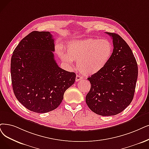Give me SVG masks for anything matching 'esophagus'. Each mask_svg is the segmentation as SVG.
<instances>
[{
    "mask_svg": "<svg viewBox=\"0 0 149 149\" xmlns=\"http://www.w3.org/2000/svg\"><path fill=\"white\" fill-rule=\"evenodd\" d=\"M81 79H82V77L80 76L79 75H76V79H75L76 82H78V81H81Z\"/></svg>",
    "mask_w": 149,
    "mask_h": 149,
    "instance_id": "1",
    "label": "esophagus"
}]
</instances>
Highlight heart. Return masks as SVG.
<instances>
[{
  "instance_id": "obj_1",
  "label": "heart",
  "mask_w": 149,
  "mask_h": 149,
  "mask_svg": "<svg viewBox=\"0 0 149 149\" xmlns=\"http://www.w3.org/2000/svg\"><path fill=\"white\" fill-rule=\"evenodd\" d=\"M66 55L59 50L63 61H76L77 68L85 75H93L102 70L112 54L113 46L106 39L90 38L70 41L66 47Z\"/></svg>"
}]
</instances>
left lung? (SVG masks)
<instances>
[{
    "label": "left lung",
    "instance_id": "obj_1",
    "mask_svg": "<svg viewBox=\"0 0 149 149\" xmlns=\"http://www.w3.org/2000/svg\"><path fill=\"white\" fill-rule=\"evenodd\" d=\"M106 33L112 38V54L102 70L87 78L91 87L86 102L95 114L110 116L119 114L132 102L138 68L126 41L118 34Z\"/></svg>",
    "mask_w": 149,
    "mask_h": 149
}]
</instances>
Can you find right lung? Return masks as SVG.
<instances>
[{
    "mask_svg": "<svg viewBox=\"0 0 149 149\" xmlns=\"http://www.w3.org/2000/svg\"><path fill=\"white\" fill-rule=\"evenodd\" d=\"M49 32L33 31L17 45L11 58L15 97L27 109L37 113L54 110L75 81L76 74L58 67Z\"/></svg>",
    "mask_w": 149,
    "mask_h": 149,
    "instance_id": "1",
    "label": "right lung"
}]
</instances>
